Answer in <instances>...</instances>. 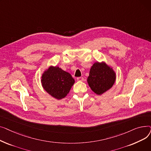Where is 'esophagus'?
Segmentation results:
<instances>
[{
  "mask_svg": "<svg viewBox=\"0 0 151 151\" xmlns=\"http://www.w3.org/2000/svg\"><path fill=\"white\" fill-rule=\"evenodd\" d=\"M76 80L78 81H84V78L83 77H78L76 78Z\"/></svg>",
  "mask_w": 151,
  "mask_h": 151,
  "instance_id": "esophagus-1",
  "label": "esophagus"
}]
</instances>
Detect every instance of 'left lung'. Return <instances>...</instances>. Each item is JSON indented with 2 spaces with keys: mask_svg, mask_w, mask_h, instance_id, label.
Instances as JSON below:
<instances>
[{
  "mask_svg": "<svg viewBox=\"0 0 151 151\" xmlns=\"http://www.w3.org/2000/svg\"><path fill=\"white\" fill-rule=\"evenodd\" d=\"M116 80V73L105 63L96 62L92 66L88 83L91 89L97 95L109 90Z\"/></svg>",
  "mask_w": 151,
  "mask_h": 151,
  "instance_id": "1",
  "label": "left lung"
}]
</instances>
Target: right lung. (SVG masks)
<instances>
[{"mask_svg": "<svg viewBox=\"0 0 151 151\" xmlns=\"http://www.w3.org/2000/svg\"><path fill=\"white\" fill-rule=\"evenodd\" d=\"M74 83L71 75L58 67H50L42 76L44 89L58 100L67 96Z\"/></svg>", "mask_w": 151, "mask_h": 151, "instance_id": "add662e5", "label": "right lung"}]
</instances>
